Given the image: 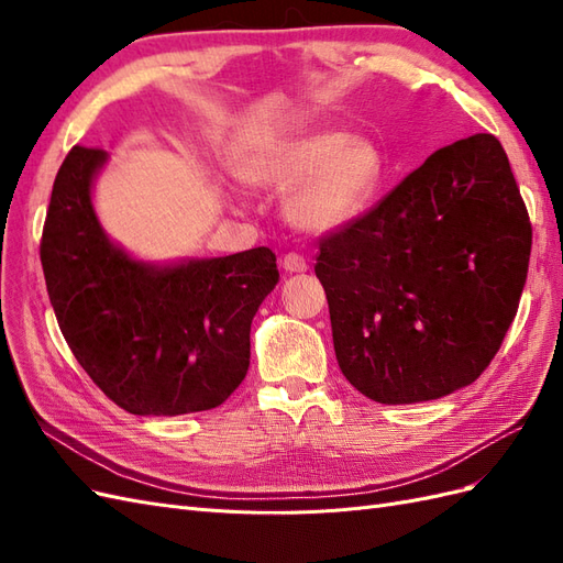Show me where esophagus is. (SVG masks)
Returning a JSON list of instances; mask_svg holds the SVG:
<instances>
[{
	"mask_svg": "<svg viewBox=\"0 0 563 563\" xmlns=\"http://www.w3.org/2000/svg\"><path fill=\"white\" fill-rule=\"evenodd\" d=\"M282 267H284L286 272H291V275H294V272H308L310 265H308V261L302 258L300 253L291 251V253H286L284 258H282Z\"/></svg>",
	"mask_w": 563,
	"mask_h": 563,
	"instance_id": "34e87169",
	"label": "esophagus"
}]
</instances>
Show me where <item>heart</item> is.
<instances>
[{
	"mask_svg": "<svg viewBox=\"0 0 563 563\" xmlns=\"http://www.w3.org/2000/svg\"><path fill=\"white\" fill-rule=\"evenodd\" d=\"M242 176L261 187H288L302 179L288 197V218L302 230L329 232L364 211L380 178V157L364 139L319 133L255 152L242 164Z\"/></svg>",
	"mask_w": 563,
	"mask_h": 563,
	"instance_id": "1",
	"label": "heart"
}]
</instances>
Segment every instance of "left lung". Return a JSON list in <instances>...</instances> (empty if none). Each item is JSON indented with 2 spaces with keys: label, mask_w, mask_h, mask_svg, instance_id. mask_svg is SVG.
Returning <instances> with one entry per match:
<instances>
[{
  "label": "left lung",
  "mask_w": 563,
  "mask_h": 563,
  "mask_svg": "<svg viewBox=\"0 0 563 563\" xmlns=\"http://www.w3.org/2000/svg\"><path fill=\"white\" fill-rule=\"evenodd\" d=\"M531 236L496 135L437 150L319 242L314 272L343 376L380 404L430 401L474 383L517 314Z\"/></svg>",
  "instance_id": "left-lung-1"
}]
</instances>
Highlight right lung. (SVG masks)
I'll use <instances>...</instances> for the list:
<instances>
[{
  "mask_svg": "<svg viewBox=\"0 0 563 563\" xmlns=\"http://www.w3.org/2000/svg\"><path fill=\"white\" fill-rule=\"evenodd\" d=\"M108 155L75 145L58 168L40 258L79 366L133 416L209 411L242 385L251 321L279 282L267 246L147 265L100 228L91 185Z\"/></svg>",
  "mask_w": 563,
  "mask_h": 563,
  "instance_id": "obj_1",
  "label": "right lung"
}]
</instances>
